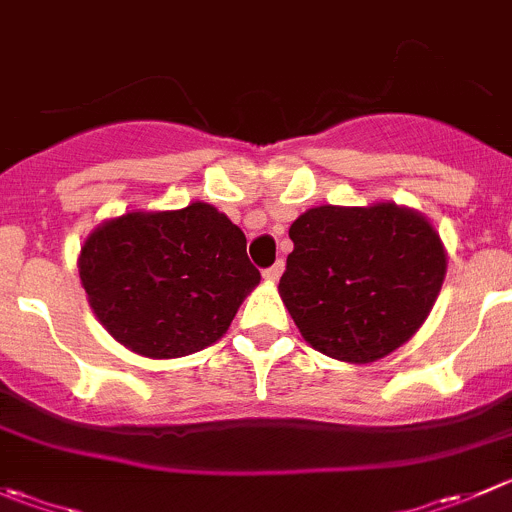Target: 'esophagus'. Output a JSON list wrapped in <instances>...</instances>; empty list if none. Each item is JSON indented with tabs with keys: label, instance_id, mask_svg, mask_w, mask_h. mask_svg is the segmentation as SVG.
Masks as SVG:
<instances>
[{
	"label": "esophagus",
	"instance_id": "obj_1",
	"mask_svg": "<svg viewBox=\"0 0 512 512\" xmlns=\"http://www.w3.org/2000/svg\"><path fill=\"white\" fill-rule=\"evenodd\" d=\"M282 270H285V262L277 260L275 265H270V267H267V270H262V277H265L267 282H277V280H280Z\"/></svg>",
	"mask_w": 512,
	"mask_h": 512
}]
</instances>
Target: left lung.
<instances>
[{
    "instance_id": "8db88e82",
    "label": "left lung",
    "mask_w": 512,
    "mask_h": 512,
    "mask_svg": "<svg viewBox=\"0 0 512 512\" xmlns=\"http://www.w3.org/2000/svg\"><path fill=\"white\" fill-rule=\"evenodd\" d=\"M290 240L282 302L315 350L345 362H372L413 337L448 267L433 225L390 202L312 207Z\"/></svg>"
}]
</instances>
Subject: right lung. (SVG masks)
Returning <instances> with one entry per match:
<instances>
[{
  "mask_svg": "<svg viewBox=\"0 0 512 512\" xmlns=\"http://www.w3.org/2000/svg\"><path fill=\"white\" fill-rule=\"evenodd\" d=\"M237 225L205 202L127 212L89 235L79 277L94 315L124 347L182 357L220 340L260 270Z\"/></svg>",
  "mask_w": 512,
  "mask_h": 512,
  "instance_id": "right-lung-1",
  "label": "right lung"
}]
</instances>
